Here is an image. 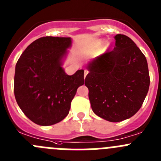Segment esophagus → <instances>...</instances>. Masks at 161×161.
<instances>
[{
    "label": "esophagus",
    "instance_id": "1",
    "mask_svg": "<svg viewBox=\"0 0 161 161\" xmlns=\"http://www.w3.org/2000/svg\"><path fill=\"white\" fill-rule=\"evenodd\" d=\"M89 71L87 70H84V78H86V75L88 74Z\"/></svg>",
    "mask_w": 161,
    "mask_h": 161
}]
</instances>
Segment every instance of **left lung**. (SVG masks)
<instances>
[{
    "mask_svg": "<svg viewBox=\"0 0 161 161\" xmlns=\"http://www.w3.org/2000/svg\"><path fill=\"white\" fill-rule=\"evenodd\" d=\"M115 47L91 61L85 85L92 111L111 122L132 117L150 87L147 58L129 36H114Z\"/></svg>",
    "mask_w": 161,
    "mask_h": 161,
    "instance_id": "8db88e82",
    "label": "left lung"
}]
</instances>
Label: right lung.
Wrapping results in <instances>:
<instances>
[{"label": "right lung", "mask_w": 161, "mask_h": 161, "mask_svg": "<svg viewBox=\"0 0 161 161\" xmlns=\"http://www.w3.org/2000/svg\"><path fill=\"white\" fill-rule=\"evenodd\" d=\"M71 45L70 37H41L29 45L17 61L15 100L25 116L39 125L62 121L77 89L84 84V70L68 75L61 67Z\"/></svg>", "instance_id": "add662e5"}]
</instances>
